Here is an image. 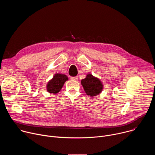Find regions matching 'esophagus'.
Masks as SVG:
<instances>
[{"mask_svg": "<svg viewBox=\"0 0 155 155\" xmlns=\"http://www.w3.org/2000/svg\"><path fill=\"white\" fill-rule=\"evenodd\" d=\"M71 79L74 81H77L78 80V77H71Z\"/></svg>", "mask_w": 155, "mask_h": 155, "instance_id": "obj_1", "label": "esophagus"}]
</instances>
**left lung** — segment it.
<instances>
[{
	"instance_id": "obj_1",
	"label": "left lung",
	"mask_w": 155,
	"mask_h": 155,
	"mask_svg": "<svg viewBox=\"0 0 155 155\" xmlns=\"http://www.w3.org/2000/svg\"><path fill=\"white\" fill-rule=\"evenodd\" d=\"M81 84L86 94L90 97L96 96L103 91L102 82L91 74H87L85 78L81 80Z\"/></svg>"
}]
</instances>
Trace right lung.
I'll list each match as a JSON object with an SVG mask.
<instances>
[{
	"label": "right lung",
	"instance_id": "right-lung-1",
	"mask_svg": "<svg viewBox=\"0 0 155 155\" xmlns=\"http://www.w3.org/2000/svg\"><path fill=\"white\" fill-rule=\"evenodd\" d=\"M69 80L68 77L63 74H55L47 84V91L53 94L59 93L63 87L64 83Z\"/></svg>",
	"mask_w": 155,
	"mask_h": 155
}]
</instances>
